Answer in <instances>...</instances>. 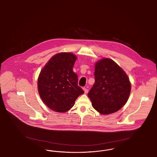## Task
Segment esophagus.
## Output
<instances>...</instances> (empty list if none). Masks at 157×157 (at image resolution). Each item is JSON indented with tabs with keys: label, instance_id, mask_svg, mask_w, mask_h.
Wrapping results in <instances>:
<instances>
[{
	"label": "esophagus",
	"instance_id": "esophagus-1",
	"mask_svg": "<svg viewBox=\"0 0 157 157\" xmlns=\"http://www.w3.org/2000/svg\"><path fill=\"white\" fill-rule=\"evenodd\" d=\"M83 90L84 92H85V94H87V93L88 92V90L87 88H83Z\"/></svg>",
	"mask_w": 157,
	"mask_h": 157
}]
</instances>
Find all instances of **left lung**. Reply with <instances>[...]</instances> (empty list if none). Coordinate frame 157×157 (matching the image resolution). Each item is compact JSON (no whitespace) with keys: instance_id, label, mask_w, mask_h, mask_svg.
<instances>
[{"instance_id":"1","label":"left lung","mask_w":157,"mask_h":157,"mask_svg":"<svg viewBox=\"0 0 157 157\" xmlns=\"http://www.w3.org/2000/svg\"><path fill=\"white\" fill-rule=\"evenodd\" d=\"M94 75L95 83L88 94L93 107L104 115L120 110L131 92L126 73L113 60L104 58L95 64Z\"/></svg>"}]
</instances>
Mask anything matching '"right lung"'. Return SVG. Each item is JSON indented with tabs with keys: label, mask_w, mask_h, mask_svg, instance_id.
Returning <instances> with one entry per match:
<instances>
[{
	"label": "right lung",
	"mask_w": 157,
	"mask_h": 157,
	"mask_svg": "<svg viewBox=\"0 0 157 157\" xmlns=\"http://www.w3.org/2000/svg\"><path fill=\"white\" fill-rule=\"evenodd\" d=\"M76 56L69 52L58 53L41 70L37 81L39 95L50 109L65 112L84 93L78 85V75L73 71Z\"/></svg>",
	"instance_id": "obj_1"
}]
</instances>
